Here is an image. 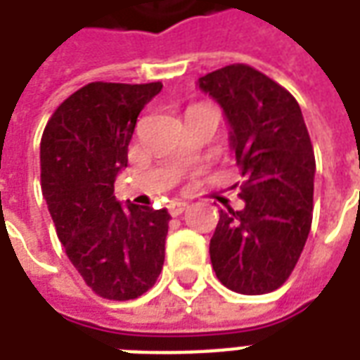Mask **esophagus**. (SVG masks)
<instances>
[{"label":"esophagus","mask_w":360,"mask_h":360,"mask_svg":"<svg viewBox=\"0 0 360 360\" xmlns=\"http://www.w3.org/2000/svg\"><path fill=\"white\" fill-rule=\"evenodd\" d=\"M167 208H169V214H172V216H181V214L188 208V204L185 202V200H173Z\"/></svg>","instance_id":"1"}]
</instances>
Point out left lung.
I'll return each mask as SVG.
<instances>
[{"label": "left lung", "mask_w": 360, "mask_h": 360, "mask_svg": "<svg viewBox=\"0 0 360 360\" xmlns=\"http://www.w3.org/2000/svg\"><path fill=\"white\" fill-rule=\"evenodd\" d=\"M196 86L224 110L241 167V210H219L210 260L231 291L262 295L293 271L312 224L314 150L293 96L249 65H227Z\"/></svg>", "instance_id": "left-lung-1"}]
</instances>
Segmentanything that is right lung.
<instances>
[{"label": "right lung", "mask_w": 360, "mask_h": 360, "mask_svg": "<svg viewBox=\"0 0 360 360\" xmlns=\"http://www.w3.org/2000/svg\"><path fill=\"white\" fill-rule=\"evenodd\" d=\"M160 90L162 82H90L44 129V200L71 264L103 299L141 297L164 266L172 216L165 208L121 204L113 195L136 117Z\"/></svg>", "instance_id": "obj_1"}]
</instances>
